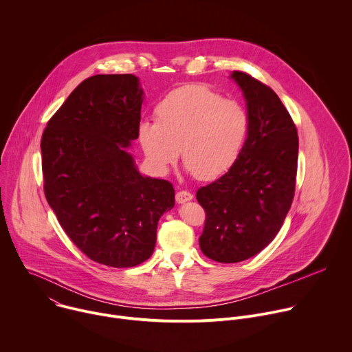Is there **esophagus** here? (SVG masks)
I'll return each instance as SVG.
<instances>
[{
    "label": "esophagus",
    "instance_id": "1",
    "mask_svg": "<svg viewBox=\"0 0 352 352\" xmlns=\"http://www.w3.org/2000/svg\"><path fill=\"white\" fill-rule=\"evenodd\" d=\"M192 193H189V192H186V190H179V192H177V195H175V200H177V204H185V202H189V200H192Z\"/></svg>",
    "mask_w": 352,
    "mask_h": 352
}]
</instances>
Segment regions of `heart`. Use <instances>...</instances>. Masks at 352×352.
Returning a JSON list of instances; mask_svg holds the SVG:
<instances>
[{"label":"heart","instance_id":"obj_1","mask_svg":"<svg viewBox=\"0 0 352 352\" xmlns=\"http://www.w3.org/2000/svg\"><path fill=\"white\" fill-rule=\"evenodd\" d=\"M155 120L156 124L142 122L138 129L150 166L166 174L181 153L186 170L204 181L231 168L249 129L248 114L239 103L224 100L204 85L170 91L156 106Z\"/></svg>","mask_w":352,"mask_h":352}]
</instances>
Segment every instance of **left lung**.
<instances>
[{
	"label": "left lung",
	"mask_w": 352,
	"mask_h": 352,
	"mask_svg": "<svg viewBox=\"0 0 352 352\" xmlns=\"http://www.w3.org/2000/svg\"><path fill=\"white\" fill-rule=\"evenodd\" d=\"M230 78L246 104L249 129L231 168L196 192L206 212L199 245L220 263L258 255L280 231L291 208L298 164V133L278 96L243 72Z\"/></svg>",
	"instance_id": "8db88e82"
}]
</instances>
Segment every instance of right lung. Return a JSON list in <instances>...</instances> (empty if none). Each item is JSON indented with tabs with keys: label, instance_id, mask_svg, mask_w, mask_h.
Listing matches in <instances>:
<instances>
[{
	"label": "right lung",
	"instance_id": "right-lung-1",
	"mask_svg": "<svg viewBox=\"0 0 352 352\" xmlns=\"http://www.w3.org/2000/svg\"><path fill=\"white\" fill-rule=\"evenodd\" d=\"M143 98L132 74L90 76L41 138L50 208L89 259L111 267L152 256L157 223L175 205L173 185L142 175L126 150L138 139Z\"/></svg>",
	"mask_w": 352,
	"mask_h": 352
}]
</instances>
